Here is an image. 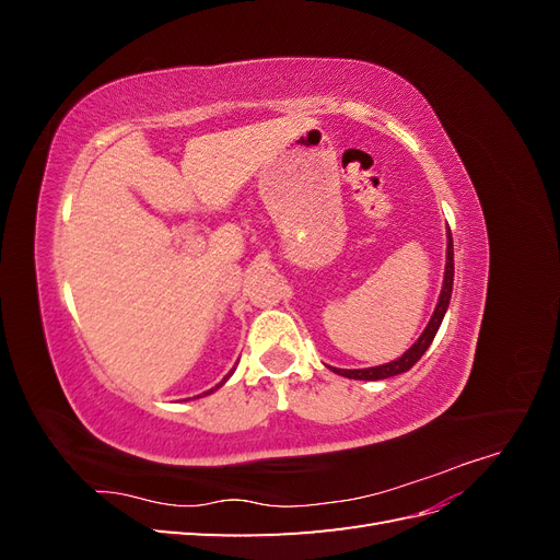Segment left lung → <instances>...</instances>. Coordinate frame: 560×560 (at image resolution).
Instances as JSON below:
<instances>
[{
  "label": "left lung",
  "instance_id": "1",
  "mask_svg": "<svg viewBox=\"0 0 560 560\" xmlns=\"http://www.w3.org/2000/svg\"><path fill=\"white\" fill-rule=\"evenodd\" d=\"M446 268H444V284H442V294H439V301H436V308L428 322V327L422 329V334L418 336V341L406 350L401 358L387 362V364H381V366H369V369H336V366H329L334 374L338 376H346V378H354V381H383V378H389V376H397V374H404V371H409L422 354H425V350L432 346L434 336L439 331V327H442V319L448 311V303H451V292H453V238H451V229H448V241H446Z\"/></svg>",
  "mask_w": 560,
  "mask_h": 560
}]
</instances>
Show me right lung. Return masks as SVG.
Returning a JSON list of instances; mask_svg holds the SVG:
<instances>
[{"label": "right lung", "mask_w": 560, "mask_h": 560, "mask_svg": "<svg viewBox=\"0 0 560 560\" xmlns=\"http://www.w3.org/2000/svg\"><path fill=\"white\" fill-rule=\"evenodd\" d=\"M233 371H235V366H233V369H231V371H229V376H231V374H233ZM229 376H226V378H224V381H222V383H219V385H214V387H212V389H208V393H202V395H212V393H214V389H217V387H222V385H224V383H226V381H229ZM198 397H200V395H198Z\"/></svg>", "instance_id": "right-lung-1"}]
</instances>
